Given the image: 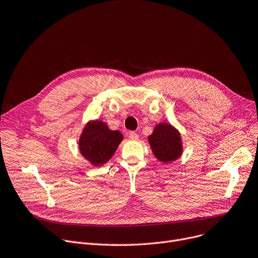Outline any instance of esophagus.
<instances>
[{
	"label": "esophagus",
	"instance_id": "esophagus-1",
	"mask_svg": "<svg viewBox=\"0 0 258 258\" xmlns=\"http://www.w3.org/2000/svg\"><path fill=\"white\" fill-rule=\"evenodd\" d=\"M129 138L131 141H136V140H138V134L132 131V132L129 133Z\"/></svg>",
	"mask_w": 258,
	"mask_h": 258
}]
</instances>
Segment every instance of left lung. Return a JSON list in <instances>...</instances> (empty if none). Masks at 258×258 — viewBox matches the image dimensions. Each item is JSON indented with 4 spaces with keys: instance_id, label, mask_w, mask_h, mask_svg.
I'll list each match as a JSON object with an SVG mask.
<instances>
[{
    "instance_id": "8db88e82",
    "label": "left lung",
    "mask_w": 258,
    "mask_h": 258,
    "mask_svg": "<svg viewBox=\"0 0 258 258\" xmlns=\"http://www.w3.org/2000/svg\"><path fill=\"white\" fill-rule=\"evenodd\" d=\"M148 140L153 154L163 163L175 161L183 153L181 134L168 123L156 125Z\"/></svg>"
}]
</instances>
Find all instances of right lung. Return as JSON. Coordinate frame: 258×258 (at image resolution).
Returning a JSON list of instances; mask_svg holds the SVG:
<instances>
[{"label": "right lung", "instance_id": "1", "mask_svg": "<svg viewBox=\"0 0 258 258\" xmlns=\"http://www.w3.org/2000/svg\"><path fill=\"white\" fill-rule=\"evenodd\" d=\"M122 141L120 131L110 130L104 122L94 120L85 126L78 148L82 156L93 166H101L110 160Z\"/></svg>", "mask_w": 258, "mask_h": 258}]
</instances>
